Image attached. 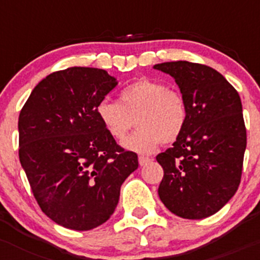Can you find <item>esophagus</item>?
I'll return each instance as SVG.
<instances>
[{
	"label": "esophagus",
	"instance_id": "esophagus-1",
	"mask_svg": "<svg viewBox=\"0 0 260 260\" xmlns=\"http://www.w3.org/2000/svg\"><path fill=\"white\" fill-rule=\"evenodd\" d=\"M138 162H139V165H141V166H146L147 163H149V162H151V158H148V157H144V155H139V158H138Z\"/></svg>",
	"mask_w": 260,
	"mask_h": 260
}]
</instances>
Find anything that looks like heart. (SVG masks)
Returning <instances> with one entry per match:
<instances>
[{
    "label": "heart",
    "instance_id": "obj_1",
    "mask_svg": "<svg viewBox=\"0 0 260 260\" xmlns=\"http://www.w3.org/2000/svg\"><path fill=\"white\" fill-rule=\"evenodd\" d=\"M98 121L116 141L125 137L136 119L138 129L123 142V147L138 153H151L162 142L169 144L182 135L188 117L182 93L151 78L121 89L118 102L102 100L95 107Z\"/></svg>",
    "mask_w": 260,
    "mask_h": 260
}]
</instances>
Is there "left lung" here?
I'll return each mask as SVG.
<instances>
[{
  "label": "left lung",
  "mask_w": 260,
  "mask_h": 260,
  "mask_svg": "<svg viewBox=\"0 0 260 260\" xmlns=\"http://www.w3.org/2000/svg\"><path fill=\"white\" fill-rule=\"evenodd\" d=\"M154 68L176 80L188 109L182 135L155 157L165 172L158 194L173 214L203 219L225 206L239 187L247 147L240 97L206 64L177 61Z\"/></svg>",
  "instance_id": "1"
}]
</instances>
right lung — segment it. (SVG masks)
<instances>
[{
  "label": "right lung",
  "instance_id": "1",
  "mask_svg": "<svg viewBox=\"0 0 260 260\" xmlns=\"http://www.w3.org/2000/svg\"><path fill=\"white\" fill-rule=\"evenodd\" d=\"M117 86L105 70L70 67L34 88L18 117V155L32 193L54 223L89 231L107 222L137 153L117 144L95 107Z\"/></svg>",
  "mask_w": 260,
  "mask_h": 260
}]
</instances>
